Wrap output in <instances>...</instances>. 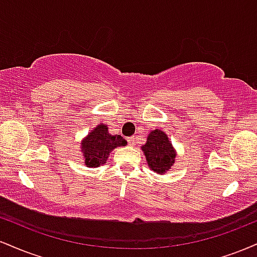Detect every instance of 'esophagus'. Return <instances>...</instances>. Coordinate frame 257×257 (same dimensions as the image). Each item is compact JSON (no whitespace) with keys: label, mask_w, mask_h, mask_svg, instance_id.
Returning <instances> with one entry per match:
<instances>
[{"label":"esophagus","mask_w":257,"mask_h":257,"mask_svg":"<svg viewBox=\"0 0 257 257\" xmlns=\"http://www.w3.org/2000/svg\"><path fill=\"white\" fill-rule=\"evenodd\" d=\"M128 144L131 146H134L135 145V140H134V138H129L128 139Z\"/></svg>","instance_id":"obj_1"}]
</instances>
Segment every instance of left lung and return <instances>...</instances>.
Instances as JSON below:
<instances>
[{"label":"left lung","mask_w":257,"mask_h":257,"mask_svg":"<svg viewBox=\"0 0 257 257\" xmlns=\"http://www.w3.org/2000/svg\"><path fill=\"white\" fill-rule=\"evenodd\" d=\"M141 150L150 169L159 175H163L172 169L178 155L168 135L159 129L150 132L146 144L141 146Z\"/></svg>","instance_id":"8db88e82"}]
</instances>
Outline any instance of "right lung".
<instances>
[{
	"label": "right lung",
	"instance_id": "right-lung-1",
	"mask_svg": "<svg viewBox=\"0 0 257 257\" xmlns=\"http://www.w3.org/2000/svg\"><path fill=\"white\" fill-rule=\"evenodd\" d=\"M125 145L126 141L120 135L110 134L107 124L100 123L81 141V152L83 153L85 166L96 168L107 162L113 149Z\"/></svg>",
	"mask_w": 257,
	"mask_h": 257
}]
</instances>
